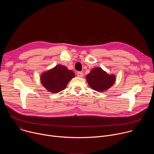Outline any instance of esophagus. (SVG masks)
I'll use <instances>...</instances> for the list:
<instances>
[{
	"instance_id": "obj_1",
	"label": "esophagus",
	"mask_w": 154,
	"mask_h": 154,
	"mask_svg": "<svg viewBox=\"0 0 154 154\" xmlns=\"http://www.w3.org/2000/svg\"><path fill=\"white\" fill-rule=\"evenodd\" d=\"M77 76L79 77H83V72L79 71V72H77Z\"/></svg>"
}]
</instances>
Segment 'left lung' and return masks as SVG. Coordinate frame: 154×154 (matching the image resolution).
<instances>
[{"instance_id":"left-lung-1","label":"left lung","mask_w":154,"mask_h":154,"mask_svg":"<svg viewBox=\"0 0 154 154\" xmlns=\"http://www.w3.org/2000/svg\"><path fill=\"white\" fill-rule=\"evenodd\" d=\"M87 82L91 88L99 92L106 91L115 82L114 74L109 75L100 68H95L86 76Z\"/></svg>"}]
</instances>
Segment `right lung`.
Listing matches in <instances>:
<instances>
[{
  "label": "right lung",
  "instance_id": "right-lung-1",
  "mask_svg": "<svg viewBox=\"0 0 154 154\" xmlns=\"http://www.w3.org/2000/svg\"><path fill=\"white\" fill-rule=\"evenodd\" d=\"M74 77L75 74L72 71L69 70L64 66L58 64L41 74V82L48 91L57 93L64 90Z\"/></svg>",
  "mask_w": 154,
  "mask_h": 154
}]
</instances>
